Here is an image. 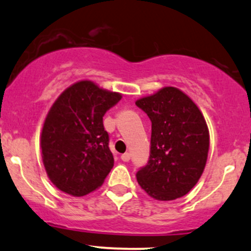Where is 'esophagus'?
Wrapping results in <instances>:
<instances>
[{
	"mask_svg": "<svg viewBox=\"0 0 251 251\" xmlns=\"http://www.w3.org/2000/svg\"><path fill=\"white\" fill-rule=\"evenodd\" d=\"M120 158H122L124 162H127V161H129V159H131V155H129V153L126 152V153H124V154H122Z\"/></svg>",
	"mask_w": 251,
	"mask_h": 251,
	"instance_id": "34e87169",
	"label": "esophagus"
}]
</instances>
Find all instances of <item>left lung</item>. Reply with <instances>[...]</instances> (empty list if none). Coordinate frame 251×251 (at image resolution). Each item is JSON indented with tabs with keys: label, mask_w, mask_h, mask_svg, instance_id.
Wrapping results in <instances>:
<instances>
[{
	"label": "left lung",
	"mask_w": 251,
	"mask_h": 251,
	"mask_svg": "<svg viewBox=\"0 0 251 251\" xmlns=\"http://www.w3.org/2000/svg\"><path fill=\"white\" fill-rule=\"evenodd\" d=\"M135 105L152 123L149 161L135 174L139 185L160 201L186 195L200 179L209 150L201 111L172 86L139 99Z\"/></svg>",
	"instance_id": "obj_1"
}]
</instances>
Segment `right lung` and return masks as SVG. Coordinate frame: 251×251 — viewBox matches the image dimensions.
<instances>
[{
  "instance_id": "right-lung-1",
  "label": "right lung",
  "mask_w": 251,
  "mask_h": 251,
  "mask_svg": "<svg viewBox=\"0 0 251 251\" xmlns=\"http://www.w3.org/2000/svg\"><path fill=\"white\" fill-rule=\"evenodd\" d=\"M120 99L119 93L81 80L66 89L50 108L42 129V154L51 182L62 192L89 194L112 170L114 159L102 117Z\"/></svg>"
}]
</instances>
